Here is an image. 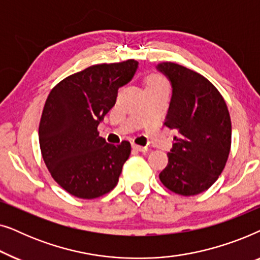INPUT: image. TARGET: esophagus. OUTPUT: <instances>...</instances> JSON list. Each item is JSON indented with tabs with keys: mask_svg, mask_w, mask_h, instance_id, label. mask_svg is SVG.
<instances>
[{
	"mask_svg": "<svg viewBox=\"0 0 260 260\" xmlns=\"http://www.w3.org/2000/svg\"><path fill=\"white\" fill-rule=\"evenodd\" d=\"M133 148L135 149V150H137V151H141V152H145V151H148V147H142V145L133 144Z\"/></svg>",
	"mask_w": 260,
	"mask_h": 260,
	"instance_id": "esophagus-1",
	"label": "esophagus"
}]
</instances>
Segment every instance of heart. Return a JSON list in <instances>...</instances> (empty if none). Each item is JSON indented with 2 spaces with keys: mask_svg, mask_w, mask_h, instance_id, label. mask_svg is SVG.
Wrapping results in <instances>:
<instances>
[{
  "mask_svg": "<svg viewBox=\"0 0 260 260\" xmlns=\"http://www.w3.org/2000/svg\"><path fill=\"white\" fill-rule=\"evenodd\" d=\"M161 85H166L165 80L158 74H151L147 79V87H154V86H161Z\"/></svg>",
  "mask_w": 260,
  "mask_h": 260,
  "instance_id": "b5f03b06",
  "label": "heart"
}]
</instances>
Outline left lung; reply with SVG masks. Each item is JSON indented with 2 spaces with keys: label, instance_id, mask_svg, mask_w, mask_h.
Masks as SVG:
<instances>
[{
  "label": "left lung",
  "instance_id": "obj_1",
  "mask_svg": "<svg viewBox=\"0 0 260 260\" xmlns=\"http://www.w3.org/2000/svg\"><path fill=\"white\" fill-rule=\"evenodd\" d=\"M157 70L173 87L165 124L177 131L159 180L175 194H200L218 180L229 158V109L214 85L198 72L174 62L158 63Z\"/></svg>",
  "mask_w": 260,
  "mask_h": 260
}]
</instances>
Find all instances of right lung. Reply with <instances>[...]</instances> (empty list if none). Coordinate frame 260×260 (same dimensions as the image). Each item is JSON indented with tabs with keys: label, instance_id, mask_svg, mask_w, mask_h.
<instances>
[{
	"label": "right lung",
	"instance_id": "right-lung-1",
	"mask_svg": "<svg viewBox=\"0 0 260 260\" xmlns=\"http://www.w3.org/2000/svg\"><path fill=\"white\" fill-rule=\"evenodd\" d=\"M137 67L134 59L90 66L56 84L46 99L39 125L41 155L55 182L73 197L99 198L118 182L130 142L109 144L97 129Z\"/></svg>",
	"mask_w": 260,
	"mask_h": 260
}]
</instances>
